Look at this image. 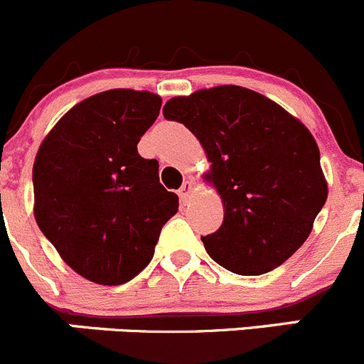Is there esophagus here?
Wrapping results in <instances>:
<instances>
[{
	"label": "esophagus",
	"instance_id": "1",
	"mask_svg": "<svg viewBox=\"0 0 364 364\" xmlns=\"http://www.w3.org/2000/svg\"><path fill=\"white\" fill-rule=\"evenodd\" d=\"M193 193H194V181H186L182 183L181 191H178V196H181L182 201H187Z\"/></svg>",
	"mask_w": 364,
	"mask_h": 364
}]
</instances>
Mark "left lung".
<instances>
[{"mask_svg": "<svg viewBox=\"0 0 364 364\" xmlns=\"http://www.w3.org/2000/svg\"><path fill=\"white\" fill-rule=\"evenodd\" d=\"M163 114L186 125L212 163L207 181L225 207L221 228L201 237L212 260L242 276L289 260L327 200L318 146L303 122L235 85L173 97Z\"/></svg>", "mask_w": 364, "mask_h": 364, "instance_id": "obj_1", "label": "left lung"}]
</instances>
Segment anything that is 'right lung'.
I'll list each match as a JSON object with an SVG mask.
<instances>
[{
  "mask_svg": "<svg viewBox=\"0 0 364 364\" xmlns=\"http://www.w3.org/2000/svg\"><path fill=\"white\" fill-rule=\"evenodd\" d=\"M159 95L117 88L75 104L38 149L35 219L68 267L99 285H124L154 257L178 196L138 143L156 122Z\"/></svg>",
  "mask_w": 364,
  "mask_h": 364,
  "instance_id": "add662e5",
  "label": "right lung"
}]
</instances>
